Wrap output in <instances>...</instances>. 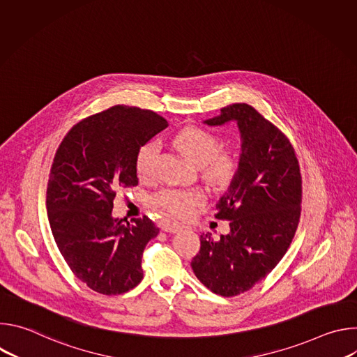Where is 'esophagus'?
Here are the masks:
<instances>
[{
	"mask_svg": "<svg viewBox=\"0 0 357 357\" xmlns=\"http://www.w3.org/2000/svg\"><path fill=\"white\" fill-rule=\"evenodd\" d=\"M162 230L167 231V233H178V231H181V226H178V225H165V226H162Z\"/></svg>",
	"mask_w": 357,
	"mask_h": 357,
	"instance_id": "1",
	"label": "esophagus"
}]
</instances>
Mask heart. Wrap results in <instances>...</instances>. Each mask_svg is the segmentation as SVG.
Segmentation results:
<instances>
[{"mask_svg": "<svg viewBox=\"0 0 357 357\" xmlns=\"http://www.w3.org/2000/svg\"><path fill=\"white\" fill-rule=\"evenodd\" d=\"M179 154L193 167L200 168L203 178L211 185L225 186L234 176L237 162L230 152H222L219 138L199 127H186L172 139ZM157 155L155 142L144 144L135 158V169L139 178H148ZM203 200L197 190H162L152 199L154 206L164 216L183 218Z\"/></svg>", "mask_w": 357, "mask_h": 357, "instance_id": "heart-1", "label": "heart"}]
</instances>
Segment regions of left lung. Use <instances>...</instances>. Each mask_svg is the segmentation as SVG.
Segmentation results:
<instances>
[{"mask_svg": "<svg viewBox=\"0 0 357 357\" xmlns=\"http://www.w3.org/2000/svg\"><path fill=\"white\" fill-rule=\"evenodd\" d=\"M203 123H236L240 155L215 215L230 220V231L219 240L202 233L190 266L212 292L234 296L268 275L292 241L301 215L299 165L287 137L245 103L223 107Z\"/></svg>", "mask_w": 357, "mask_h": 357, "instance_id": "obj_1", "label": "left lung"}]
</instances>
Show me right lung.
<instances>
[{
    "label": "right lung",
    "mask_w": 357,
    "mask_h": 357,
    "mask_svg": "<svg viewBox=\"0 0 357 357\" xmlns=\"http://www.w3.org/2000/svg\"><path fill=\"white\" fill-rule=\"evenodd\" d=\"M168 127L151 110L114 106L77 123L50 169L46 209L54 238L73 274L98 294L119 295L142 280V252L160 229L146 216L113 218L121 188L138 185V149Z\"/></svg>",
    "instance_id": "right-lung-1"
}]
</instances>
